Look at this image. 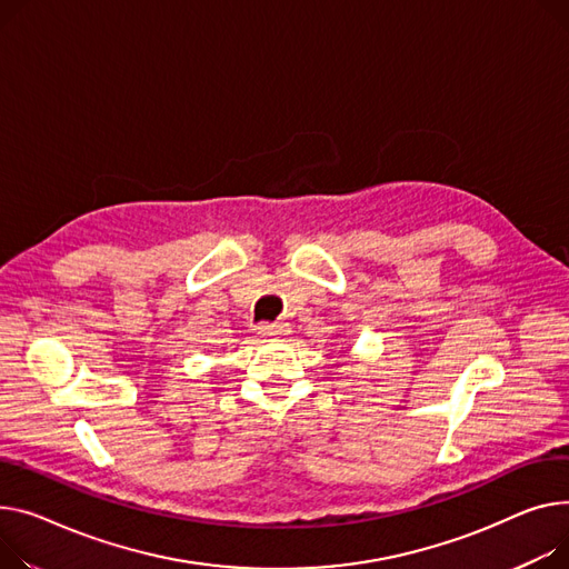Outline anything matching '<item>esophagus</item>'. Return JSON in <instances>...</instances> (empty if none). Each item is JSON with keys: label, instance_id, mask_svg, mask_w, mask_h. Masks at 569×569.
Wrapping results in <instances>:
<instances>
[{"label": "esophagus", "instance_id": "34e87169", "mask_svg": "<svg viewBox=\"0 0 569 569\" xmlns=\"http://www.w3.org/2000/svg\"><path fill=\"white\" fill-rule=\"evenodd\" d=\"M288 333V325L286 322H262L258 327V336L260 338H281Z\"/></svg>", "mask_w": 569, "mask_h": 569}]
</instances>
